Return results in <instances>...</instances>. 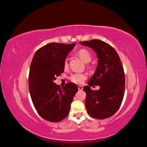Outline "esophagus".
Returning a JSON list of instances; mask_svg holds the SVG:
<instances>
[{
  "label": "esophagus",
  "instance_id": "34e87169",
  "mask_svg": "<svg viewBox=\"0 0 147 147\" xmlns=\"http://www.w3.org/2000/svg\"><path fill=\"white\" fill-rule=\"evenodd\" d=\"M78 90L82 91V90H83V88L82 86H78Z\"/></svg>",
  "mask_w": 147,
  "mask_h": 147
}]
</instances>
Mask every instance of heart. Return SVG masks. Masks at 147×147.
<instances>
[{
    "instance_id": "1",
    "label": "heart",
    "mask_w": 147,
    "mask_h": 147,
    "mask_svg": "<svg viewBox=\"0 0 147 147\" xmlns=\"http://www.w3.org/2000/svg\"><path fill=\"white\" fill-rule=\"evenodd\" d=\"M78 56L81 57V59L84 62V63H89L90 62L92 59V55L91 53L86 49H81L78 51ZM68 65V62L67 60H65L64 62V66L67 67ZM70 80L72 82L77 83V84H82L85 80L86 79V74L83 73H79L76 72L70 75Z\"/></svg>"
}]
</instances>
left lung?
Instances as JSON below:
<instances>
[{
	"instance_id": "left-lung-1",
	"label": "left lung",
	"mask_w": 147,
	"mask_h": 147,
	"mask_svg": "<svg viewBox=\"0 0 147 147\" xmlns=\"http://www.w3.org/2000/svg\"><path fill=\"white\" fill-rule=\"evenodd\" d=\"M80 43L92 48L98 58L94 74L88 86L83 88L87 112L96 119L109 118L117 112L124 97L125 78L121 60L115 49L105 42L96 39ZM93 85L100 89L92 90L90 86Z\"/></svg>"
}]
</instances>
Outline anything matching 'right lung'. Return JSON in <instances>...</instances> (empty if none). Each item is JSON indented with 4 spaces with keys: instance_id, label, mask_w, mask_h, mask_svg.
Here are the masks:
<instances>
[{
    "instance_id": "right-lung-1",
    "label": "right lung",
    "mask_w": 147,
    "mask_h": 147,
    "mask_svg": "<svg viewBox=\"0 0 147 147\" xmlns=\"http://www.w3.org/2000/svg\"><path fill=\"white\" fill-rule=\"evenodd\" d=\"M75 43H50L35 52L30 67L29 88L31 99L40 116L48 121L59 122L67 116L78 91L70 82L62 88L54 82L64 70V62Z\"/></svg>"
}]
</instances>
